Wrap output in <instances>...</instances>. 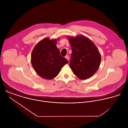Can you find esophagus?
I'll list each match as a JSON object with an SVG mask.
<instances>
[{
	"label": "esophagus",
	"mask_w": 128,
	"mask_h": 128,
	"mask_svg": "<svg viewBox=\"0 0 128 128\" xmlns=\"http://www.w3.org/2000/svg\"><path fill=\"white\" fill-rule=\"evenodd\" d=\"M65 58H66V59H67L68 60H69V56H68V55H66V56Z\"/></svg>",
	"instance_id": "obj_1"
}]
</instances>
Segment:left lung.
Returning <instances> with one entry per match:
<instances>
[{
  "label": "left lung",
  "mask_w": 128,
  "mask_h": 128,
  "mask_svg": "<svg viewBox=\"0 0 128 128\" xmlns=\"http://www.w3.org/2000/svg\"><path fill=\"white\" fill-rule=\"evenodd\" d=\"M71 45L72 53L70 66L80 79L89 78L98 68L101 56L90 39L84 36H68Z\"/></svg>",
  "instance_id": "obj_1"
}]
</instances>
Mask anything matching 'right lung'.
I'll use <instances>...</instances> for the list:
<instances>
[{
    "mask_svg": "<svg viewBox=\"0 0 128 128\" xmlns=\"http://www.w3.org/2000/svg\"><path fill=\"white\" fill-rule=\"evenodd\" d=\"M56 43V39L45 38L39 41L32 50L31 55L32 67L44 79L54 78L61 68L68 62L65 58L60 55Z\"/></svg>",
    "mask_w": 128,
    "mask_h": 128,
    "instance_id": "add662e5",
    "label": "right lung"
}]
</instances>
